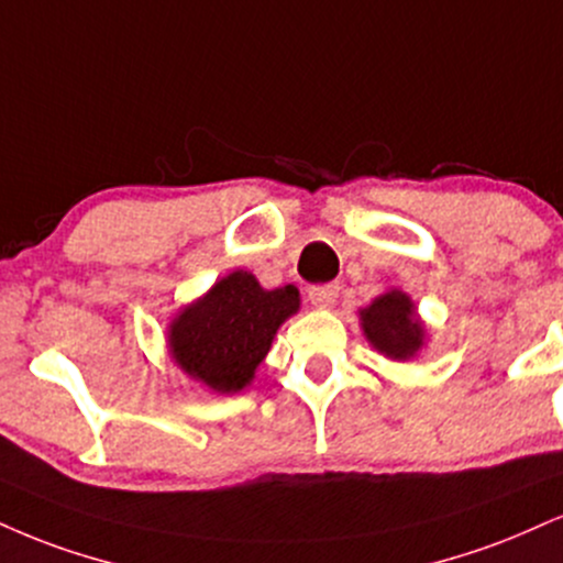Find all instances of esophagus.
I'll use <instances>...</instances> for the list:
<instances>
[{"label": "esophagus", "mask_w": 563, "mask_h": 563, "mask_svg": "<svg viewBox=\"0 0 563 563\" xmlns=\"http://www.w3.org/2000/svg\"><path fill=\"white\" fill-rule=\"evenodd\" d=\"M307 296H309V301L314 303V307L328 309V307H333L335 299H338V286H335V283H328V286H311L307 290Z\"/></svg>", "instance_id": "34e87169"}]
</instances>
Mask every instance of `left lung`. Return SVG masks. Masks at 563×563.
<instances>
[{"label":"left lung","mask_w":563,"mask_h":563,"mask_svg":"<svg viewBox=\"0 0 563 563\" xmlns=\"http://www.w3.org/2000/svg\"><path fill=\"white\" fill-rule=\"evenodd\" d=\"M358 320L372 346L396 362H406L424 346V324L404 290L390 288L377 296L367 309L358 311Z\"/></svg>","instance_id":"8db88e82"}]
</instances>
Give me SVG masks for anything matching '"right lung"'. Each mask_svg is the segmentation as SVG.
I'll return each instance as SVG.
<instances>
[{"instance_id": "1", "label": "right lung", "mask_w": 563, "mask_h": 563, "mask_svg": "<svg viewBox=\"0 0 563 563\" xmlns=\"http://www.w3.org/2000/svg\"><path fill=\"white\" fill-rule=\"evenodd\" d=\"M299 311V290H264L252 273L235 269L188 303L167 330L175 364L214 393H239L254 380L273 338Z\"/></svg>"}]
</instances>
